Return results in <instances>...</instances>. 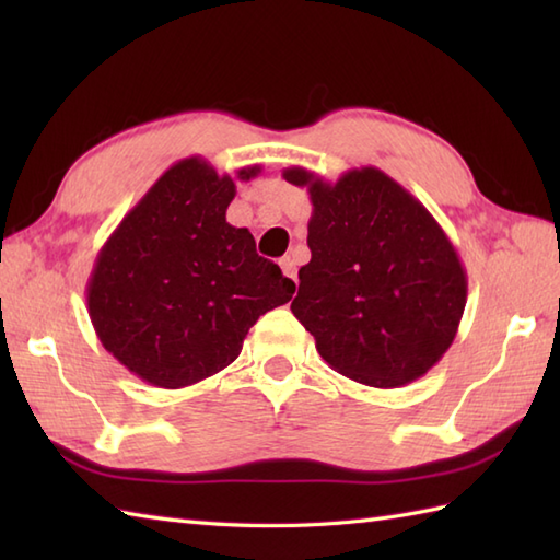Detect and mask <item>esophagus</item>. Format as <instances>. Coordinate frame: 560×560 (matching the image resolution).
Returning a JSON list of instances; mask_svg holds the SVG:
<instances>
[{
	"label": "esophagus",
	"mask_w": 560,
	"mask_h": 560,
	"mask_svg": "<svg viewBox=\"0 0 560 560\" xmlns=\"http://www.w3.org/2000/svg\"><path fill=\"white\" fill-rule=\"evenodd\" d=\"M281 269H283V273H287L289 279H293V281H299V267H295V259L289 255V257H283L281 261Z\"/></svg>",
	"instance_id": "34e87169"
}]
</instances>
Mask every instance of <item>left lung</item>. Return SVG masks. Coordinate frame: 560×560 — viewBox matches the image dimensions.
I'll return each mask as SVG.
<instances>
[{
	"label": "left lung",
	"mask_w": 560,
	"mask_h": 560,
	"mask_svg": "<svg viewBox=\"0 0 560 560\" xmlns=\"http://www.w3.org/2000/svg\"><path fill=\"white\" fill-rule=\"evenodd\" d=\"M283 180L307 187L313 201V257L291 311L317 353L380 389L425 375L455 341L467 305V271L431 211L373 165L337 183L293 165Z\"/></svg>",
	"instance_id": "1"
}]
</instances>
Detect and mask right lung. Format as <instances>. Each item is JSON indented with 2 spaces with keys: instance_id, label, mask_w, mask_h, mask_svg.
Returning a JSON list of instances; mask_svg holds the SVG:
<instances>
[{
  "instance_id": "obj_1",
  "label": "right lung",
  "mask_w": 560,
  "mask_h": 560,
  "mask_svg": "<svg viewBox=\"0 0 560 560\" xmlns=\"http://www.w3.org/2000/svg\"><path fill=\"white\" fill-rule=\"evenodd\" d=\"M261 165L235 173L249 180ZM231 175L201 156L173 163L137 201L93 265L86 305L117 361L163 389L231 365L259 315L291 301L295 283L259 257L247 229L225 221Z\"/></svg>"
}]
</instances>
